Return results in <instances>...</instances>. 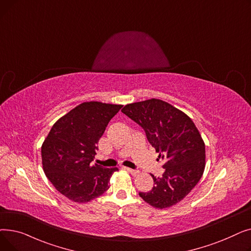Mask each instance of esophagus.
<instances>
[{
	"instance_id": "34e87169",
	"label": "esophagus",
	"mask_w": 251,
	"mask_h": 251,
	"mask_svg": "<svg viewBox=\"0 0 251 251\" xmlns=\"http://www.w3.org/2000/svg\"><path fill=\"white\" fill-rule=\"evenodd\" d=\"M125 170H127L128 172L131 174V175H133V176H136L137 174H139V171L138 170H134V169H130V168H125Z\"/></svg>"
}]
</instances>
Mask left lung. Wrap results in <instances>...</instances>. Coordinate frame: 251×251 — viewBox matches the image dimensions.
<instances>
[{"mask_svg": "<svg viewBox=\"0 0 251 251\" xmlns=\"http://www.w3.org/2000/svg\"><path fill=\"white\" fill-rule=\"evenodd\" d=\"M122 113L146 132L151 147L165 161L162 177L141 199L156 208L181 201L201 180L205 166L204 142L191 119L164 100L151 99L126 104Z\"/></svg>", "mask_w": 251, "mask_h": 251, "instance_id": "8db88e82", "label": "left lung"}]
</instances>
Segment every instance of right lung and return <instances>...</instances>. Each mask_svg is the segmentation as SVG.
Instances as JSON below:
<instances>
[{
    "mask_svg": "<svg viewBox=\"0 0 251 251\" xmlns=\"http://www.w3.org/2000/svg\"><path fill=\"white\" fill-rule=\"evenodd\" d=\"M121 104L87 101L52 125L42 147L44 172L55 188L75 202H87L109 189L117 168L91 165L97 144Z\"/></svg>",
    "mask_w": 251,
    "mask_h": 251,
    "instance_id": "add662e5",
    "label": "right lung"
}]
</instances>
